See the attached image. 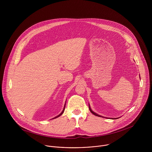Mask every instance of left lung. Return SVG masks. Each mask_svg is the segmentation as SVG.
I'll list each match as a JSON object with an SVG mask.
<instances>
[{"instance_id": "8db88e82", "label": "left lung", "mask_w": 152, "mask_h": 152, "mask_svg": "<svg viewBox=\"0 0 152 152\" xmlns=\"http://www.w3.org/2000/svg\"><path fill=\"white\" fill-rule=\"evenodd\" d=\"M89 109H90V112L92 113V114H93L94 115H96V116H98V117H102V116H101V115H99V114H97L96 113H95L94 112H93L92 110H91V107H90V105H89ZM113 119H114V118H113ZM115 119V118H114Z\"/></svg>"}]
</instances>
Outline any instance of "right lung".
I'll use <instances>...</instances> for the list:
<instances>
[{
    "label": "right lung",
    "mask_w": 152,
    "mask_h": 152,
    "mask_svg": "<svg viewBox=\"0 0 152 152\" xmlns=\"http://www.w3.org/2000/svg\"><path fill=\"white\" fill-rule=\"evenodd\" d=\"M65 106H66V104H64V109H63L62 111L61 112V113L60 114H59V115H58V116H56V117H55V118H53V119H54V118H57V117H59V116H61V115H62V114H63V113H64V110H65Z\"/></svg>",
    "instance_id": "1"
}]
</instances>
